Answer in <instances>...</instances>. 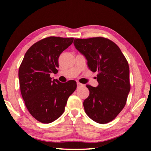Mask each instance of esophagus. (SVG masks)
Segmentation results:
<instances>
[{
    "label": "esophagus",
    "mask_w": 151,
    "mask_h": 151,
    "mask_svg": "<svg viewBox=\"0 0 151 151\" xmlns=\"http://www.w3.org/2000/svg\"><path fill=\"white\" fill-rule=\"evenodd\" d=\"M85 85L83 84H81L80 83H77V87H81V86H84Z\"/></svg>",
    "instance_id": "esophagus-1"
}]
</instances>
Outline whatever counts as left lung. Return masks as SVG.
<instances>
[{"instance_id": "obj_1", "label": "left lung", "mask_w": 151, "mask_h": 151, "mask_svg": "<svg viewBox=\"0 0 151 151\" xmlns=\"http://www.w3.org/2000/svg\"><path fill=\"white\" fill-rule=\"evenodd\" d=\"M74 45L87 60L89 69L98 72L99 85H86L90 94L84 101L85 111L96 122L108 123L126 104L131 89L129 64L118 46L106 38L75 39Z\"/></svg>"}]
</instances>
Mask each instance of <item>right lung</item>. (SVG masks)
Returning <instances> with one entry per match:
<instances>
[{"mask_svg":"<svg viewBox=\"0 0 151 151\" xmlns=\"http://www.w3.org/2000/svg\"><path fill=\"white\" fill-rule=\"evenodd\" d=\"M73 38L49 37L35 43L25 53L19 70L22 99L30 114L42 123H50L62 115L67 100L76 88L75 81H52L58 73V57Z\"/></svg>","mask_w":151,"mask_h":151,"instance_id":"obj_1","label":"right lung"}]
</instances>
